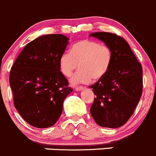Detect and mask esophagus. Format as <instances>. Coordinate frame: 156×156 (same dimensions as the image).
Instances as JSON below:
<instances>
[{"mask_svg":"<svg viewBox=\"0 0 156 156\" xmlns=\"http://www.w3.org/2000/svg\"><path fill=\"white\" fill-rule=\"evenodd\" d=\"M84 89V87H83V86H78V87H76L75 88V91H81V90Z\"/></svg>","mask_w":156,"mask_h":156,"instance_id":"34e87169","label":"esophagus"}]
</instances>
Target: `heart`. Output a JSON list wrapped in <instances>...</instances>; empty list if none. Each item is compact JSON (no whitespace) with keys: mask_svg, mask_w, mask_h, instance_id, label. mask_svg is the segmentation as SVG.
I'll use <instances>...</instances> for the list:
<instances>
[{"mask_svg":"<svg viewBox=\"0 0 156 156\" xmlns=\"http://www.w3.org/2000/svg\"><path fill=\"white\" fill-rule=\"evenodd\" d=\"M113 60V52L107 45L90 40H83L72 46L70 52H65L59 58L60 70L65 76L71 75L73 84L89 83L93 79L98 80L107 73Z\"/></svg>","mask_w":156,"mask_h":156,"instance_id":"b5f03b06","label":"heart"}]
</instances>
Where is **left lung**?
Returning <instances> with one entry per match:
<instances>
[{"mask_svg": "<svg viewBox=\"0 0 156 156\" xmlns=\"http://www.w3.org/2000/svg\"><path fill=\"white\" fill-rule=\"evenodd\" d=\"M89 37L103 41L113 52L108 71L89 86L96 95L90 113L98 126L119 128L132 115L142 95V66L121 37L108 32L91 33Z\"/></svg>", "mask_w": 156, "mask_h": 156, "instance_id": "1", "label": "left lung"}]
</instances>
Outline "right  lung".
Segmentation results:
<instances>
[{
	"label": "right lung",
	"mask_w": 156,
	"mask_h": 156,
	"mask_svg": "<svg viewBox=\"0 0 156 156\" xmlns=\"http://www.w3.org/2000/svg\"><path fill=\"white\" fill-rule=\"evenodd\" d=\"M68 41L63 34L39 37L25 46L11 68L14 106L30 126H54L62 115L64 101L73 91L59 67Z\"/></svg>",
	"instance_id": "1"
}]
</instances>
